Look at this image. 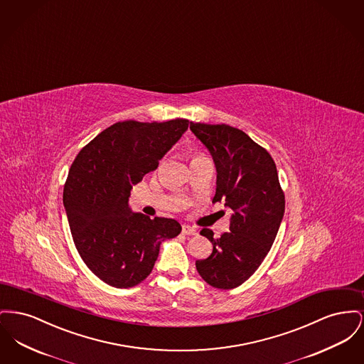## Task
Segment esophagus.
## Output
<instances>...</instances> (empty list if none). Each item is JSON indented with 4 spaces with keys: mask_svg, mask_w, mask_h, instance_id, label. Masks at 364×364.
<instances>
[{
    "mask_svg": "<svg viewBox=\"0 0 364 364\" xmlns=\"http://www.w3.org/2000/svg\"><path fill=\"white\" fill-rule=\"evenodd\" d=\"M182 232L186 234V235H194V234H197V230L191 228L189 225H183L182 226Z\"/></svg>",
    "mask_w": 364,
    "mask_h": 364,
    "instance_id": "obj_1",
    "label": "esophagus"
}]
</instances>
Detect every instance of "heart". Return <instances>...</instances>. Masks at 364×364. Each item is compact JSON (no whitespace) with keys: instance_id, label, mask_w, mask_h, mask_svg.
<instances>
[{"instance_id":"heart-1","label":"heart","mask_w":364,"mask_h":364,"mask_svg":"<svg viewBox=\"0 0 364 364\" xmlns=\"http://www.w3.org/2000/svg\"><path fill=\"white\" fill-rule=\"evenodd\" d=\"M198 157H203V156H201V154H196V156H194V159H198Z\"/></svg>"}]
</instances>
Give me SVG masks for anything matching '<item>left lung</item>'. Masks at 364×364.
Wrapping results in <instances>:
<instances>
[{
    "label": "left lung",
    "mask_w": 364,
    "mask_h": 364,
    "mask_svg": "<svg viewBox=\"0 0 364 364\" xmlns=\"http://www.w3.org/2000/svg\"><path fill=\"white\" fill-rule=\"evenodd\" d=\"M191 130L210 151L216 168V193L231 210L230 231L219 238L210 229L201 235L212 242V253L197 260L201 278L218 289L242 285L259 268L274 244L285 212L277 166L264 148L242 130L229 124L191 122Z\"/></svg>",
    "instance_id": "8db88e82"
}]
</instances>
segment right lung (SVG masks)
Segmentation results:
<instances>
[{"label": "right lung", "instance_id": "right-lung-1", "mask_svg": "<svg viewBox=\"0 0 364 364\" xmlns=\"http://www.w3.org/2000/svg\"><path fill=\"white\" fill-rule=\"evenodd\" d=\"M188 127V119L117 122L75 157L63 203L82 260L105 284L127 289L142 282L161 242L181 232L173 219L133 212L129 197Z\"/></svg>", "mask_w": 364, "mask_h": 364}]
</instances>
